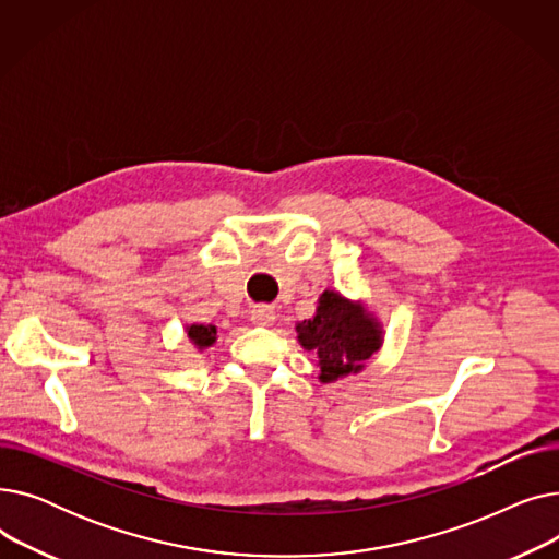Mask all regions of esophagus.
<instances>
[{"instance_id": "esophagus-1", "label": "esophagus", "mask_w": 559, "mask_h": 559, "mask_svg": "<svg viewBox=\"0 0 559 559\" xmlns=\"http://www.w3.org/2000/svg\"><path fill=\"white\" fill-rule=\"evenodd\" d=\"M251 321L255 326H272L276 321V312L272 306H255L251 310Z\"/></svg>"}]
</instances>
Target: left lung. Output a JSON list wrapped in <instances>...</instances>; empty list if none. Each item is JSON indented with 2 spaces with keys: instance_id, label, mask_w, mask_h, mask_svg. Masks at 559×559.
<instances>
[{
  "instance_id": "obj_1",
  "label": "left lung",
  "mask_w": 559,
  "mask_h": 559,
  "mask_svg": "<svg viewBox=\"0 0 559 559\" xmlns=\"http://www.w3.org/2000/svg\"><path fill=\"white\" fill-rule=\"evenodd\" d=\"M297 335L299 344L317 356L321 383L362 371L383 344L378 319L333 289L321 292L317 314L299 321Z\"/></svg>"
}]
</instances>
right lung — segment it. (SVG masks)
Instances as JSON below:
<instances>
[{"mask_svg":"<svg viewBox=\"0 0 559 559\" xmlns=\"http://www.w3.org/2000/svg\"><path fill=\"white\" fill-rule=\"evenodd\" d=\"M188 337L197 348H209L217 340V329L213 324L203 326V324H192L188 326Z\"/></svg>","mask_w":559,"mask_h":559,"instance_id":"1","label":"right lung"}]
</instances>
